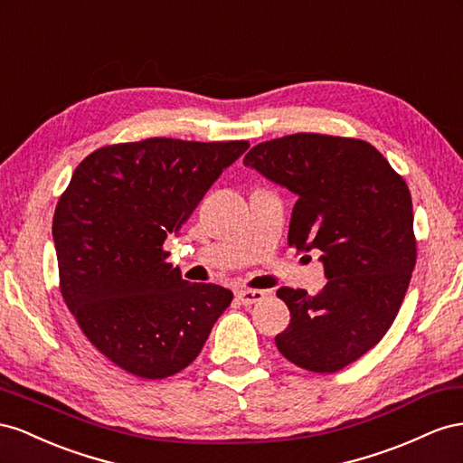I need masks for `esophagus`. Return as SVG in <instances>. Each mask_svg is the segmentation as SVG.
I'll return each mask as SVG.
<instances>
[{
  "label": "esophagus",
  "instance_id": "1",
  "mask_svg": "<svg viewBox=\"0 0 463 463\" xmlns=\"http://www.w3.org/2000/svg\"><path fill=\"white\" fill-rule=\"evenodd\" d=\"M263 297H266L263 290H252V288H242V290H239V293H236V298H239L242 305H256V302L263 300Z\"/></svg>",
  "mask_w": 463,
  "mask_h": 463
}]
</instances>
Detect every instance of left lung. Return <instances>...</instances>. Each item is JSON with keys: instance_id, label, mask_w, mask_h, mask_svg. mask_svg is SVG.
<instances>
[{"instance_id": "obj_1", "label": "left lung", "mask_w": 463, "mask_h": 463, "mask_svg": "<svg viewBox=\"0 0 463 463\" xmlns=\"http://www.w3.org/2000/svg\"><path fill=\"white\" fill-rule=\"evenodd\" d=\"M297 195L288 246L320 250L326 287L316 297L283 287L290 324L275 337L287 361L337 373L386 335L417 261L413 205L405 180L363 139L293 134L244 156Z\"/></svg>"}]
</instances>
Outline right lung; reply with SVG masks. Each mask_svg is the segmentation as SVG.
<instances>
[{"mask_svg": "<svg viewBox=\"0 0 463 463\" xmlns=\"http://www.w3.org/2000/svg\"><path fill=\"white\" fill-rule=\"evenodd\" d=\"M248 141L151 137L85 156L54 213L60 290L85 337L126 373L158 380L186 368L232 300L190 283L163 244Z\"/></svg>", "mask_w": 463, "mask_h": 463, "instance_id": "1", "label": "right lung"}]
</instances>
